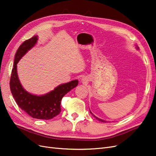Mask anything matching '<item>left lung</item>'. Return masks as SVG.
<instances>
[{"mask_svg": "<svg viewBox=\"0 0 156 156\" xmlns=\"http://www.w3.org/2000/svg\"><path fill=\"white\" fill-rule=\"evenodd\" d=\"M90 113H92L91 112H90ZM93 116H94V117H95L96 118V119H97V120H100V121H101V122H106L107 121H105V120H102V119H99V118H98V117H96V116H94V115H93Z\"/></svg>", "mask_w": 156, "mask_h": 156, "instance_id": "1", "label": "left lung"}]
</instances>
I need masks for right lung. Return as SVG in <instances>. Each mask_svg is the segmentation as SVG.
I'll list each match as a JSON object with an SVG mask.
<instances>
[{
    "label": "right lung",
    "mask_w": 156,
    "mask_h": 156,
    "mask_svg": "<svg viewBox=\"0 0 156 156\" xmlns=\"http://www.w3.org/2000/svg\"><path fill=\"white\" fill-rule=\"evenodd\" d=\"M37 41V36H34L25 40L17 49L14 58L12 71L10 87L12 96L19 107L33 119L49 120L59 115L61 111L60 102L62 98L71 90L76 87L78 80L60 84L53 90L43 96L33 95L23 88L17 73V64L23 56L34 47Z\"/></svg>",
    "instance_id": "1"
}]
</instances>
